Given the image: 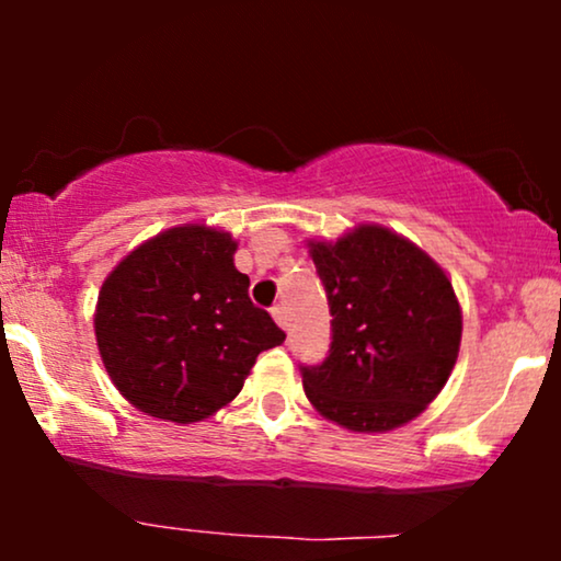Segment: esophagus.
Returning <instances> with one entry per match:
<instances>
[{
	"label": "esophagus",
	"instance_id": "obj_1",
	"mask_svg": "<svg viewBox=\"0 0 561 561\" xmlns=\"http://www.w3.org/2000/svg\"><path fill=\"white\" fill-rule=\"evenodd\" d=\"M273 319L275 321H278V327H283V329H286L288 327V319H286V309H283V304H275L273 306Z\"/></svg>",
	"mask_w": 561,
	"mask_h": 561
}]
</instances>
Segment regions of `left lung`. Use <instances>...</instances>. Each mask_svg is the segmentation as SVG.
<instances>
[{"label":"left lung","instance_id":"1","mask_svg":"<svg viewBox=\"0 0 561 561\" xmlns=\"http://www.w3.org/2000/svg\"><path fill=\"white\" fill-rule=\"evenodd\" d=\"M309 248L327 290L332 344L324 363L301 365L306 398L350 432L409 424L457 363L462 311L447 273L378 225Z\"/></svg>","mask_w":561,"mask_h":561}]
</instances>
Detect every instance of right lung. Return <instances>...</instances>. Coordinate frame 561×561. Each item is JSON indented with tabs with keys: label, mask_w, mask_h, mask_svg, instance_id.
I'll use <instances>...</instances> for the list:
<instances>
[{
	"label": "right lung",
	"mask_w": 561,
	"mask_h": 561,
	"mask_svg": "<svg viewBox=\"0 0 561 561\" xmlns=\"http://www.w3.org/2000/svg\"><path fill=\"white\" fill-rule=\"evenodd\" d=\"M227 232L186 225L129 252L99 290V355L148 416L191 424L240 393L260 352L286 340L250 301Z\"/></svg>",
	"instance_id": "obj_1"
}]
</instances>
